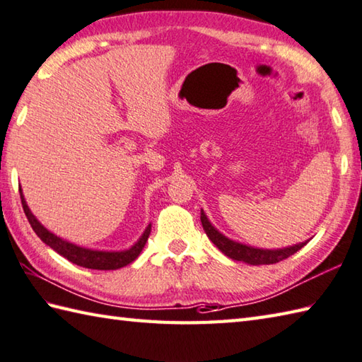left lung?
<instances>
[{"mask_svg": "<svg viewBox=\"0 0 362 362\" xmlns=\"http://www.w3.org/2000/svg\"><path fill=\"white\" fill-rule=\"evenodd\" d=\"M202 225L204 228L206 234H208V238L212 240L214 245H216L220 252L225 253L228 257H231L234 261H242L252 265L276 264L279 261L286 259V257L292 256L293 253H297L300 248H303L306 245V242H301L298 245L283 248V250H259V248L242 245V243L233 242L228 238H225L223 234H220L216 228L209 223V220L204 216L203 211H202Z\"/></svg>", "mask_w": 362, "mask_h": 362, "instance_id": "obj_1", "label": "left lung"}]
</instances>
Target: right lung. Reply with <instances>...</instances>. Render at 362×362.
I'll return each mask as SVG.
<instances>
[{"instance_id": "obj_1", "label": "right lung", "mask_w": 362, "mask_h": 362, "mask_svg": "<svg viewBox=\"0 0 362 362\" xmlns=\"http://www.w3.org/2000/svg\"><path fill=\"white\" fill-rule=\"evenodd\" d=\"M20 198H21V204H23V211L28 217V222L31 223L34 233L39 235L42 242H45L48 247H51L54 252L64 256L65 259H69L70 262L81 265V267H86V269L115 270L131 264L140 255V252H142V248L145 247L146 240H148V235L151 231V225H148V228H146L145 233L142 234V238H140L129 250H124V252H97V250H87L83 247L73 245V243L62 240L53 233H49L47 228H43L39 222H37V218L33 216V212L29 211L23 198V194H21V189H20Z\"/></svg>"}]
</instances>
